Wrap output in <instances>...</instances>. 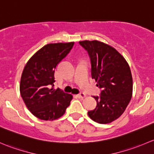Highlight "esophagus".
<instances>
[{
    "instance_id": "1",
    "label": "esophagus",
    "mask_w": 154,
    "mask_h": 154,
    "mask_svg": "<svg viewBox=\"0 0 154 154\" xmlns=\"http://www.w3.org/2000/svg\"><path fill=\"white\" fill-rule=\"evenodd\" d=\"M76 96L79 99H85L86 97V95L84 94V93H80V94H78Z\"/></svg>"
}]
</instances>
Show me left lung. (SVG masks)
<instances>
[{
  "mask_svg": "<svg viewBox=\"0 0 154 154\" xmlns=\"http://www.w3.org/2000/svg\"><path fill=\"white\" fill-rule=\"evenodd\" d=\"M79 44L88 52L92 78L102 89L94 96L97 104L88 111L92 120L109 124L119 118L129 104L133 93V78L125 58L115 48L99 41H82Z\"/></svg>",
  "mask_w": 154,
  "mask_h": 154,
  "instance_id": "8db88e82",
  "label": "left lung"
}]
</instances>
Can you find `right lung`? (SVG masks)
Returning a JSON list of instances; mask_svg holds the SVG:
<instances>
[{"label": "right lung", "instance_id": "obj_1", "mask_svg": "<svg viewBox=\"0 0 154 154\" xmlns=\"http://www.w3.org/2000/svg\"><path fill=\"white\" fill-rule=\"evenodd\" d=\"M73 44L74 42L47 44L29 58L23 68L20 96L28 110L39 119H58L70 104L72 95L53 86L55 67Z\"/></svg>", "mask_w": 154, "mask_h": 154}]
</instances>
